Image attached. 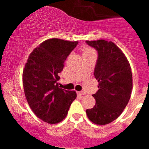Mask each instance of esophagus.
I'll use <instances>...</instances> for the list:
<instances>
[{
	"mask_svg": "<svg viewBox=\"0 0 149 149\" xmlns=\"http://www.w3.org/2000/svg\"><path fill=\"white\" fill-rule=\"evenodd\" d=\"M78 94H79V95H84V94H86V92L84 91H79Z\"/></svg>",
	"mask_w": 149,
	"mask_h": 149,
	"instance_id": "esophagus-1",
	"label": "esophagus"
}]
</instances>
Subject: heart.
Listing matches in <instances>:
<instances>
[{
    "label": "heart",
    "instance_id": "heart-1",
    "mask_svg": "<svg viewBox=\"0 0 149 149\" xmlns=\"http://www.w3.org/2000/svg\"><path fill=\"white\" fill-rule=\"evenodd\" d=\"M88 53H94L93 50L88 47H84V54H88Z\"/></svg>",
    "mask_w": 149,
    "mask_h": 149
}]
</instances>
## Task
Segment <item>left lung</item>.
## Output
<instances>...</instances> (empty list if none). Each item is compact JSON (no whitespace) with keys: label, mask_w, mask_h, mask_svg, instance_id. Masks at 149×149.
Masks as SVG:
<instances>
[{"label":"left lung","mask_w":149,"mask_h":149,"mask_svg":"<svg viewBox=\"0 0 149 149\" xmlns=\"http://www.w3.org/2000/svg\"><path fill=\"white\" fill-rule=\"evenodd\" d=\"M86 43L98 53L94 74L99 82V90L92 95L95 105L86 112L91 122L103 125L116 120L128 103L133 88L131 68L112 42L100 40Z\"/></svg>","instance_id":"8db88e82"}]
</instances>
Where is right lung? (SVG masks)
<instances>
[{
    "mask_svg": "<svg viewBox=\"0 0 149 149\" xmlns=\"http://www.w3.org/2000/svg\"><path fill=\"white\" fill-rule=\"evenodd\" d=\"M78 42L50 39L29 56L23 72V86L29 105L40 119L49 124L60 123L77 97L76 91L58 86V73Z\"/></svg>",
    "mask_w": 149,
    "mask_h": 149,
    "instance_id": "1",
    "label": "right lung"
}]
</instances>
